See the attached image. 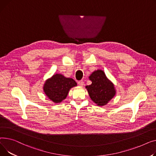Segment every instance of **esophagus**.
Masks as SVG:
<instances>
[{
	"instance_id": "obj_1",
	"label": "esophagus",
	"mask_w": 156,
	"mask_h": 156,
	"mask_svg": "<svg viewBox=\"0 0 156 156\" xmlns=\"http://www.w3.org/2000/svg\"><path fill=\"white\" fill-rule=\"evenodd\" d=\"M78 84L80 86H83L84 85V82L83 80H79L78 82Z\"/></svg>"
}]
</instances>
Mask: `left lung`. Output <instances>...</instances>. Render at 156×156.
<instances>
[{"label":"left lung","mask_w":156,"mask_h":156,"mask_svg":"<svg viewBox=\"0 0 156 156\" xmlns=\"http://www.w3.org/2000/svg\"><path fill=\"white\" fill-rule=\"evenodd\" d=\"M89 79L92 84L86 87L90 99L99 106L106 105L115 95L113 84L101 70L94 71L89 76Z\"/></svg>","instance_id":"obj_1"}]
</instances>
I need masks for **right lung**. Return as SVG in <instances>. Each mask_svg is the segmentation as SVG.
<instances>
[{
    "label": "right lung",
    "mask_w": 156,
    "mask_h": 156,
    "mask_svg": "<svg viewBox=\"0 0 156 156\" xmlns=\"http://www.w3.org/2000/svg\"><path fill=\"white\" fill-rule=\"evenodd\" d=\"M76 86L77 83L73 79L66 78L61 74H55L45 82L43 89L50 99L58 103L66 99L70 89Z\"/></svg>",
    "instance_id": "obj_1"
}]
</instances>
